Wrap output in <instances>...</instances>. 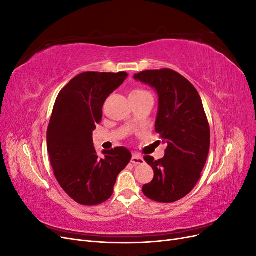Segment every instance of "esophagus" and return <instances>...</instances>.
Instances as JSON below:
<instances>
[{
  "label": "esophagus",
  "instance_id": "34e87169",
  "mask_svg": "<svg viewBox=\"0 0 256 256\" xmlns=\"http://www.w3.org/2000/svg\"><path fill=\"white\" fill-rule=\"evenodd\" d=\"M131 162H132L134 166H136V164H144V159L140 156V154H134V156H132V158H131Z\"/></svg>",
  "mask_w": 256,
  "mask_h": 256
}]
</instances>
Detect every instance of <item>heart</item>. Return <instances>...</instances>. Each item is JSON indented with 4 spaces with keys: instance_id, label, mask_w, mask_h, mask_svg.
<instances>
[{
    "instance_id": "heart-1",
    "label": "heart",
    "mask_w": 256,
    "mask_h": 256,
    "mask_svg": "<svg viewBox=\"0 0 256 256\" xmlns=\"http://www.w3.org/2000/svg\"><path fill=\"white\" fill-rule=\"evenodd\" d=\"M145 92H145L143 90H134V92H131L130 95H141V94H145Z\"/></svg>"
}]
</instances>
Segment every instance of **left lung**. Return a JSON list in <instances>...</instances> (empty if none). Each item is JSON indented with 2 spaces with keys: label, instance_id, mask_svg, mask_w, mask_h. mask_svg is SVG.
<instances>
[{
  "label": "left lung",
  "instance_id": "obj_1",
  "mask_svg": "<svg viewBox=\"0 0 256 256\" xmlns=\"http://www.w3.org/2000/svg\"><path fill=\"white\" fill-rule=\"evenodd\" d=\"M134 78L156 90L154 129L168 145L162 159L144 157L154 178L142 190L156 202L173 203L194 188L208 157L210 129L202 100L196 88L172 69L145 70Z\"/></svg>",
  "mask_w": 256,
  "mask_h": 256
}]
</instances>
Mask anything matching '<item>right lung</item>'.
<instances>
[{
    "instance_id": "obj_1",
    "label": "right lung",
    "mask_w": 256,
    "mask_h": 256,
    "mask_svg": "<svg viewBox=\"0 0 256 256\" xmlns=\"http://www.w3.org/2000/svg\"><path fill=\"white\" fill-rule=\"evenodd\" d=\"M127 76L125 72L80 74L60 92L54 104L47 130L51 166L60 187L81 205L109 200L116 178L131 159L126 147L102 150L99 157L92 143L106 99Z\"/></svg>"
}]
</instances>
